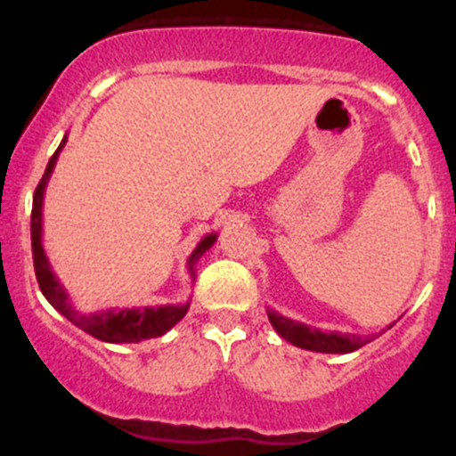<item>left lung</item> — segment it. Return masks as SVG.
Listing matches in <instances>:
<instances>
[{"label":"left lung","mask_w":456,"mask_h":456,"mask_svg":"<svg viewBox=\"0 0 456 456\" xmlns=\"http://www.w3.org/2000/svg\"><path fill=\"white\" fill-rule=\"evenodd\" d=\"M266 315H269L271 326L275 329V333L280 338H284L287 342H291L293 346L305 348V351H315V353H353L357 348L366 346V344L375 339V335H369V338H362V335L355 333H324V330L314 329L309 324H302V322H293L289 317L275 314L273 309H266ZM395 324V322H393ZM393 324H388L386 329H390Z\"/></svg>","instance_id":"8db88e82"}]
</instances>
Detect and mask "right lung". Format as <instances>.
Wrapping results in <instances>:
<instances>
[{
  "label": "right lung",
  "mask_w": 456,
  "mask_h": 456,
  "mask_svg": "<svg viewBox=\"0 0 456 456\" xmlns=\"http://www.w3.org/2000/svg\"><path fill=\"white\" fill-rule=\"evenodd\" d=\"M68 136H63V141L59 142L57 151L50 156L48 167H45L44 176H41L39 185L35 190V199H32V214H30V238H32V260H35V273L37 282H39L41 293L45 296V300L54 306L63 317L72 322L75 326H79L81 330H86L92 338L101 339V342L110 344H132L141 342V339L150 338H160V335L167 333L174 324L183 320L190 309V302L185 305H163V306H134V309H103L94 311V314H84V311L77 309L72 305L70 296L63 289V284L59 282V278L54 275L53 266H50L48 256L44 251V242H41V209H44V194L45 185H48L50 176H53V169L57 165L59 151L66 145ZM218 233H207L205 238L196 245V249L191 251V256L187 257V271H190L191 280L196 278V265L202 257L205 251H209V247L214 245Z\"/></svg>",
  "instance_id": "1"
}]
</instances>
